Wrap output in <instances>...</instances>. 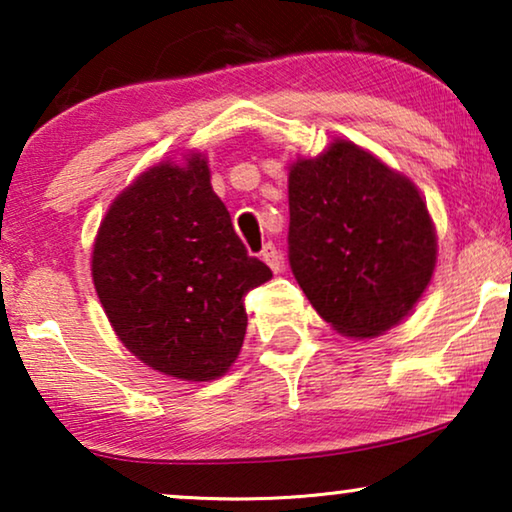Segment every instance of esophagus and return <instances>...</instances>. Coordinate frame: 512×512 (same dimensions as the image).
<instances>
[{
	"mask_svg": "<svg viewBox=\"0 0 512 512\" xmlns=\"http://www.w3.org/2000/svg\"><path fill=\"white\" fill-rule=\"evenodd\" d=\"M261 258L272 272H279V268H282V256H279V251L272 242L265 244L263 251H261Z\"/></svg>",
	"mask_w": 512,
	"mask_h": 512,
	"instance_id": "obj_1",
	"label": "esophagus"
}]
</instances>
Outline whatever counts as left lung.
Returning a JSON list of instances; mask_svg holds the SVG:
<instances>
[{"label":"left lung","instance_id":"left-lung-1","mask_svg":"<svg viewBox=\"0 0 512 512\" xmlns=\"http://www.w3.org/2000/svg\"><path fill=\"white\" fill-rule=\"evenodd\" d=\"M289 263L314 310L345 338L401 324L429 289L436 226L410 177L335 137L289 165Z\"/></svg>","mask_w":512,"mask_h":512}]
</instances>
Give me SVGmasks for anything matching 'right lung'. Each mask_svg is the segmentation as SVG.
Masks as SVG:
<instances>
[{"mask_svg":"<svg viewBox=\"0 0 512 512\" xmlns=\"http://www.w3.org/2000/svg\"><path fill=\"white\" fill-rule=\"evenodd\" d=\"M209 179L200 151L151 165L109 205L90 258L123 347L184 382L228 373L247 333L244 293L272 277L247 254Z\"/></svg>","mask_w":512,"mask_h":512,"instance_id":"1","label":"right lung"}]
</instances>
